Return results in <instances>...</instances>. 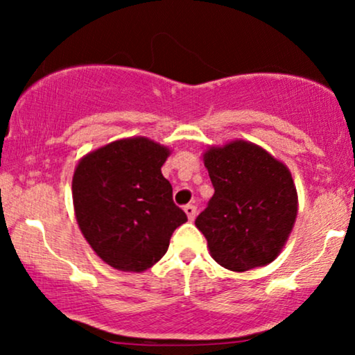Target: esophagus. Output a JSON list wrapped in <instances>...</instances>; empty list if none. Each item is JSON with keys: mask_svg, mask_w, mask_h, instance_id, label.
Returning a JSON list of instances; mask_svg holds the SVG:
<instances>
[{"mask_svg": "<svg viewBox=\"0 0 355 355\" xmlns=\"http://www.w3.org/2000/svg\"><path fill=\"white\" fill-rule=\"evenodd\" d=\"M183 210H185V214H187V217H189V220H195V217H197V207L191 205V203L183 207Z\"/></svg>", "mask_w": 355, "mask_h": 355, "instance_id": "obj_1", "label": "esophagus"}]
</instances>
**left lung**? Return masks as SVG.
<instances>
[{
  "label": "left lung",
  "instance_id": "obj_1",
  "mask_svg": "<svg viewBox=\"0 0 355 355\" xmlns=\"http://www.w3.org/2000/svg\"><path fill=\"white\" fill-rule=\"evenodd\" d=\"M215 193L195 220L210 255L234 272L270 263L297 217V190L282 162L262 146L235 140L203 153Z\"/></svg>",
  "mask_w": 355,
  "mask_h": 355
}]
</instances>
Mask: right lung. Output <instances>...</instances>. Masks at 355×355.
Segmentation results:
<instances>
[{"instance_id": "right-lung-1", "label": "right lung", "mask_w": 355, "mask_h": 355, "mask_svg": "<svg viewBox=\"0 0 355 355\" xmlns=\"http://www.w3.org/2000/svg\"><path fill=\"white\" fill-rule=\"evenodd\" d=\"M170 150L145 137L123 138L85 155L73 175L78 227L110 267L144 272L168 250L187 222L162 175Z\"/></svg>"}]
</instances>
